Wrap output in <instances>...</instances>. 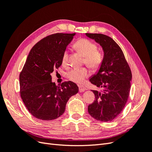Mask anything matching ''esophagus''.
I'll return each instance as SVG.
<instances>
[{"instance_id":"1","label":"esophagus","mask_w":152,"mask_h":152,"mask_svg":"<svg viewBox=\"0 0 152 152\" xmlns=\"http://www.w3.org/2000/svg\"><path fill=\"white\" fill-rule=\"evenodd\" d=\"M79 89L80 92H84V91L86 90V88L84 86H79Z\"/></svg>"}]
</instances>
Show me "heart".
I'll use <instances>...</instances> for the list:
<instances>
[{
  "mask_svg": "<svg viewBox=\"0 0 152 152\" xmlns=\"http://www.w3.org/2000/svg\"><path fill=\"white\" fill-rule=\"evenodd\" d=\"M75 49L84 56V63L92 70L96 71L102 66L103 61V54L97 49V45L92 41L82 38L78 39L74 44ZM69 51L67 49L62 54L61 63L66 66L68 63ZM89 75V71L86 67L73 68L67 73V77L71 81L77 84H82L86 78Z\"/></svg>",
  "mask_w": 152,
  "mask_h": 152,
  "instance_id": "1",
  "label": "heart"
}]
</instances>
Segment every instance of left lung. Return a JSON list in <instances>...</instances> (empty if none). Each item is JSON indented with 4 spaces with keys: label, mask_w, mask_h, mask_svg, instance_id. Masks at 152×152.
I'll return each mask as SVG.
<instances>
[{
    "label": "left lung",
    "mask_w": 152,
    "mask_h": 152,
    "mask_svg": "<svg viewBox=\"0 0 152 152\" xmlns=\"http://www.w3.org/2000/svg\"><path fill=\"white\" fill-rule=\"evenodd\" d=\"M103 48L104 58L97 74L89 80L102 91L92 90L95 99L88 112L97 121L110 122L116 118L127 102L132 73L120 46L110 37L102 34H86Z\"/></svg>",
    "instance_id": "obj_1"
}]
</instances>
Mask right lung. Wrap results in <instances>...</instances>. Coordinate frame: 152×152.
Wrapping results in <instances>:
<instances>
[{
    "instance_id": "add662e5",
    "label": "right lung",
    "mask_w": 152,
    "mask_h": 152,
    "mask_svg": "<svg viewBox=\"0 0 152 152\" xmlns=\"http://www.w3.org/2000/svg\"><path fill=\"white\" fill-rule=\"evenodd\" d=\"M75 34L57 33L41 39L31 48L20 74V96L35 118L51 121L65 112L66 103L79 87L69 81L57 86L51 73L61 65L64 50Z\"/></svg>"
}]
</instances>
